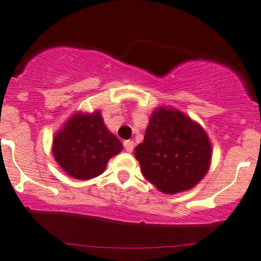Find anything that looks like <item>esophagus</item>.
Returning <instances> with one entry per match:
<instances>
[{
    "mask_svg": "<svg viewBox=\"0 0 261 261\" xmlns=\"http://www.w3.org/2000/svg\"><path fill=\"white\" fill-rule=\"evenodd\" d=\"M123 146H125L126 151L131 152L134 150V146H135V143H134L133 140H126L125 143H123Z\"/></svg>",
    "mask_w": 261,
    "mask_h": 261,
    "instance_id": "esophagus-1",
    "label": "esophagus"
}]
</instances>
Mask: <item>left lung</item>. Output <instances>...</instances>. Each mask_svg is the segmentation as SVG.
Listing matches in <instances>:
<instances>
[{
    "mask_svg": "<svg viewBox=\"0 0 261 261\" xmlns=\"http://www.w3.org/2000/svg\"><path fill=\"white\" fill-rule=\"evenodd\" d=\"M135 156L150 183L163 193L175 194L193 188L207 174L212 149L201 125L178 110L158 107Z\"/></svg>",
    "mask_w": 261,
    "mask_h": 261,
    "instance_id": "1",
    "label": "left lung"
}]
</instances>
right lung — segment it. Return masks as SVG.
<instances>
[{"label":"right lung","instance_id":"1","mask_svg":"<svg viewBox=\"0 0 261 261\" xmlns=\"http://www.w3.org/2000/svg\"><path fill=\"white\" fill-rule=\"evenodd\" d=\"M122 144L107 130L101 112L74 114L53 139V155L63 170L81 180L98 177Z\"/></svg>","mask_w":261,"mask_h":261}]
</instances>
